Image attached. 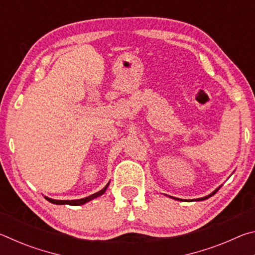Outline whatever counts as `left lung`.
Returning <instances> with one entry per match:
<instances>
[{"label": "left lung", "mask_w": 255, "mask_h": 255, "mask_svg": "<svg viewBox=\"0 0 255 255\" xmlns=\"http://www.w3.org/2000/svg\"><path fill=\"white\" fill-rule=\"evenodd\" d=\"M219 189H221V187H219V188H217V189H216V190H215V191H214L213 193H210V195H209V196H207V197H204V198H200V199H197V200H206V199H208V198H209V197H211V196H214V195H215V193H216V192H217Z\"/></svg>", "instance_id": "8db88e82"}]
</instances>
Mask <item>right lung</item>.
<instances>
[{
  "label": "right lung",
  "mask_w": 255,
  "mask_h": 255,
  "mask_svg": "<svg viewBox=\"0 0 255 255\" xmlns=\"http://www.w3.org/2000/svg\"><path fill=\"white\" fill-rule=\"evenodd\" d=\"M108 185H109V183H108L105 188H103L102 190H100L99 192H96L93 193V195L86 197V198H83V199H77V200H54V199H50V198L48 197H45L47 200H48L49 202H51V204H55V205H71V206H80V205H84L86 204V202L94 199V198H97L99 196L103 195V193L106 192V190L108 188Z\"/></svg>",
  "instance_id": "right-lung-1"
}]
</instances>
